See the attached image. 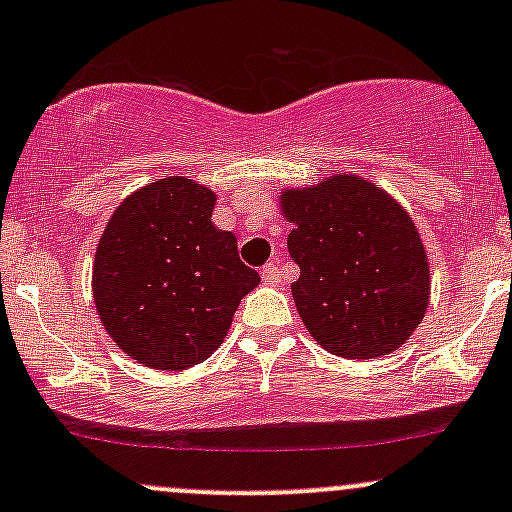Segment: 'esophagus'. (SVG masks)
<instances>
[{"instance_id": "34e87169", "label": "esophagus", "mask_w": 512, "mask_h": 512, "mask_svg": "<svg viewBox=\"0 0 512 512\" xmlns=\"http://www.w3.org/2000/svg\"><path fill=\"white\" fill-rule=\"evenodd\" d=\"M262 282H265V285H270V287H275V285H280L282 282V275H280V267L277 265H265L262 267Z\"/></svg>"}]
</instances>
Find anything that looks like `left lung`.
I'll list each match as a JSON object with an SVG mask.
<instances>
[{"instance_id":"obj_1","label":"left lung","mask_w":512,"mask_h":512,"mask_svg":"<svg viewBox=\"0 0 512 512\" xmlns=\"http://www.w3.org/2000/svg\"><path fill=\"white\" fill-rule=\"evenodd\" d=\"M277 205L294 225L292 297L314 342L344 359H376L409 342L431 302V267L409 210L354 173L287 185Z\"/></svg>"}]
</instances>
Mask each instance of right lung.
<instances>
[{"mask_svg":"<svg viewBox=\"0 0 512 512\" xmlns=\"http://www.w3.org/2000/svg\"><path fill=\"white\" fill-rule=\"evenodd\" d=\"M218 195L163 175L113 210L98 240L91 294L123 354L158 371L208 359L260 275L237 257V237L213 223Z\"/></svg>","mask_w":512,"mask_h":512,"instance_id":"1","label":"right lung"}]
</instances>
